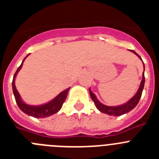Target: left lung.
I'll list each match as a JSON object with an SVG mask.
<instances>
[{
  "label": "left lung",
  "instance_id": "1",
  "mask_svg": "<svg viewBox=\"0 0 159 159\" xmlns=\"http://www.w3.org/2000/svg\"><path fill=\"white\" fill-rule=\"evenodd\" d=\"M130 52H134V54H136L138 57H139L140 59L142 60L141 57L137 54L133 50H130ZM144 65V64H143ZM144 84H145V76H144V71H143V80L141 81V84H140V87L138 90L137 93L134 95V96L131 99L128 101L127 102H126L125 104L123 105H120V106H117V107H108V106H105V105L102 104L100 102H99L98 99H97L96 96L95 95V94L93 92H92L91 89H89V92H90V95H91V98L93 100L94 103L95 104L96 107L99 109V111H100L101 112L104 114H107L109 116H122L123 114H126L127 112L130 111L131 110H133L137 104L139 103L140 100V98L142 96V93H143V88H144Z\"/></svg>",
  "mask_w": 159,
  "mask_h": 159
}]
</instances>
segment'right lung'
<instances>
[{
	"mask_svg": "<svg viewBox=\"0 0 159 159\" xmlns=\"http://www.w3.org/2000/svg\"><path fill=\"white\" fill-rule=\"evenodd\" d=\"M25 58L24 59V60H25ZM23 62H22L20 66L17 68V70H16V73H15V75L13 76V80H12V91H13V94L14 96H15L16 102L17 103L18 107H20V109L23 112H25V114H27L29 116L35 118L48 117V116H50L52 115H53V114L58 112L61 109L63 103H64L66 98H67V92L69 91L70 88L64 90V92L59 94L53 100L48 102L46 104L41 105V106H30V105L25 104V102H22V100L20 99L19 93H18L17 90L16 89V86H15V77H16V74L19 71V70L21 68Z\"/></svg>",
	"mask_w": 159,
	"mask_h": 159,
	"instance_id": "right-lung-1",
	"label": "right lung"
}]
</instances>
